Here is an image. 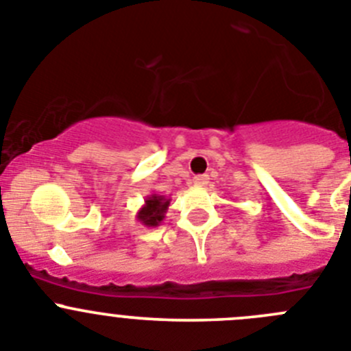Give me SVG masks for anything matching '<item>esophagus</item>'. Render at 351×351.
I'll list each match as a JSON object with an SVG mask.
<instances>
[{
	"instance_id": "obj_1",
	"label": "esophagus",
	"mask_w": 351,
	"mask_h": 351,
	"mask_svg": "<svg viewBox=\"0 0 351 351\" xmlns=\"http://www.w3.org/2000/svg\"><path fill=\"white\" fill-rule=\"evenodd\" d=\"M208 182V176H195L193 178V184L195 186H205Z\"/></svg>"
}]
</instances>
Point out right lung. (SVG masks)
Here are the masks:
<instances>
[{
    "label": "right lung",
    "instance_id": "obj_1",
    "mask_svg": "<svg viewBox=\"0 0 351 351\" xmlns=\"http://www.w3.org/2000/svg\"><path fill=\"white\" fill-rule=\"evenodd\" d=\"M170 198L165 195H158V193H153L149 197H146L144 205L137 212V221L141 224L147 228L160 226L162 221L165 219V212L169 210Z\"/></svg>",
    "mask_w": 351,
    "mask_h": 351
}]
</instances>
